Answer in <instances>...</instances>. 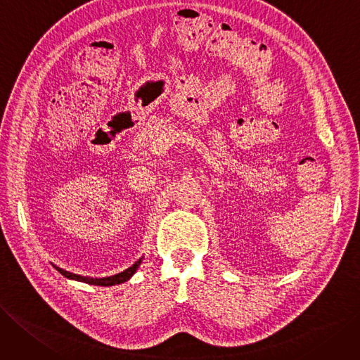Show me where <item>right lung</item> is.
I'll use <instances>...</instances> for the list:
<instances>
[{"label": "right lung", "mask_w": 360, "mask_h": 360, "mask_svg": "<svg viewBox=\"0 0 360 360\" xmlns=\"http://www.w3.org/2000/svg\"><path fill=\"white\" fill-rule=\"evenodd\" d=\"M142 262V258L138 259L135 264L131 265V267H129L127 270L118 273V274H114V276H110V277H87V276H79V274H74V273H70L66 271L63 269H59L56 267V265H53L62 276H65L66 278H71V281H77V282H83V283H89V285H95V286H114V285H120V283H124L127 282L129 278L136 273V270L139 269V265Z\"/></svg>", "instance_id": "1"}]
</instances>
